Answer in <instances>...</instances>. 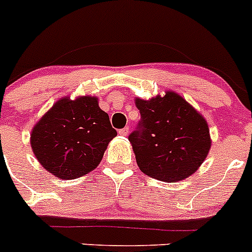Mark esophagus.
<instances>
[{"label": "esophagus", "instance_id": "34e87169", "mask_svg": "<svg viewBox=\"0 0 252 252\" xmlns=\"http://www.w3.org/2000/svg\"><path fill=\"white\" fill-rule=\"evenodd\" d=\"M118 133H119V135L126 136L129 134V128H128V126H126V128H123V129H119Z\"/></svg>", "mask_w": 252, "mask_h": 252}]
</instances>
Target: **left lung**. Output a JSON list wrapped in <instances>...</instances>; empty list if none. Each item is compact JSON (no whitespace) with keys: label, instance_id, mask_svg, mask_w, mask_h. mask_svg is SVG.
<instances>
[{"label":"left lung","instance_id":"left-lung-1","mask_svg":"<svg viewBox=\"0 0 252 252\" xmlns=\"http://www.w3.org/2000/svg\"><path fill=\"white\" fill-rule=\"evenodd\" d=\"M135 103L141 118L129 141L141 172L167 183L195 173L211 147L204 117L171 91L149 101L136 98Z\"/></svg>","mask_w":252,"mask_h":252}]
</instances>
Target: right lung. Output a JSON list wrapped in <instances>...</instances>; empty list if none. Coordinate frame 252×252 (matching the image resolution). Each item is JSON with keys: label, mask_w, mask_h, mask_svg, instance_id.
<instances>
[{"label": "right lung", "mask_w": 252, "mask_h": 252, "mask_svg": "<svg viewBox=\"0 0 252 252\" xmlns=\"http://www.w3.org/2000/svg\"><path fill=\"white\" fill-rule=\"evenodd\" d=\"M116 135L97 98L83 96L56 102L34 126L30 141L46 171L62 179H74L98 166Z\"/></svg>", "instance_id": "right-lung-1"}]
</instances>
